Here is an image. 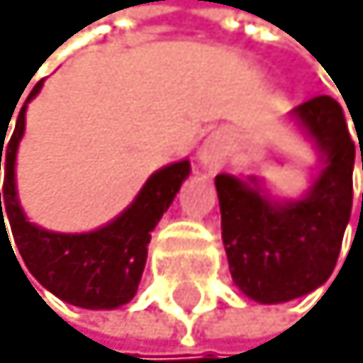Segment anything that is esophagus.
Masks as SVG:
<instances>
[{
  "mask_svg": "<svg viewBox=\"0 0 363 363\" xmlns=\"http://www.w3.org/2000/svg\"><path fill=\"white\" fill-rule=\"evenodd\" d=\"M225 159H228V140H225V133L208 135L206 143L199 150V164L204 166L208 173H216L218 169L225 166Z\"/></svg>",
  "mask_w": 363,
  "mask_h": 363,
  "instance_id": "esophagus-1",
  "label": "esophagus"
}]
</instances>
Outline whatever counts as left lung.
Wrapping results in <instances>:
<instances>
[{"label": "left lung", "instance_id": "left-lung-1", "mask_svg": "<svg viewBox=\"0 0 363 363\" xmlns=\"http://www.w3.org/2000/svg\"><path fill=\"white\" fill-rule=\"evenodd\" d=\"M291 117L314 140L324 162L305 197L274 201L260 194L253 176H216L232 281L265 305L294 301L326 284L352 213L354 140L342 107L331 96H317L298 105Z\"/></svg>", "mask_w": 363, "mask_h": 363}]
</instances>
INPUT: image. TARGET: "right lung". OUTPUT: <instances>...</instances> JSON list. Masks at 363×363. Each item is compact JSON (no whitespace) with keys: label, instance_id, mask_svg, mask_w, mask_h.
<instances>
[{"label":"right lung","instance_id":"right-lung-1","mask_svg":"<svg viewBox=\"0 0 363 363\" xmlns=\"http://www.w3.org/2000/svg\"><path fill=\"white\" fill-rule=\"evenodd\" d=\"M42 84L44 79L35 84L28 101L18 112L16 128L9 143L4 140L9 135L6 131L11 119L4 128L0 126V169L4 166V187L0 192V246L1 239L9 242L6 246H11L6 223H4L9 220L16 249L21 251L30 274L46 291H51L60 301L84 310L121 308L138 291L152 230L157 228L164 211L176 199L183 180L190 176V162L183 159V162L169 164L152 173L138 192V197L131 201V206L121 211L112 223L94 232L62 235V232L37 228L25 218L21 201H18L16 152L18 143L25 133V110H28V103L32 98L39 94ZM11 117H13V112H11ZM11 251H13V246H11Z\"/></svg>","mask_w":363,"mask_h":363}]
</instances>
